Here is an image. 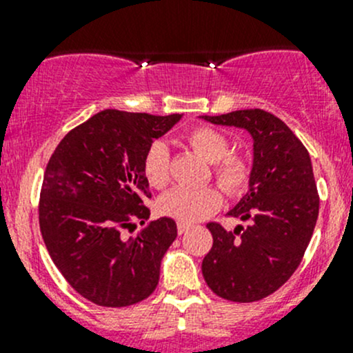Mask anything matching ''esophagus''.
<instances>
[{
	"label": "esophagus",
	"mask_w": 353,
	"mask_h": 353,
	"mask_svg": "<svg viewBox=\"0 0 353 353\" xmlns=\"http://www.w3.org/2000/svg\"><path fill=\"white\" fill-rule=\"evenodd\" d=\"M186 230H190V225H188V223H183V222H177V234H184L186 232Z\"/></svg>",
	"instance_id": "1"
}]
</instances>
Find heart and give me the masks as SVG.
Returning a JSON list of instances; mask_svg holds the SVG:
<instances>
[{"mask_svg": "<svg viewBox=\"0 0 353 353\" xmlns=\"http://www.w3.org/2000/svg\"><path fill=\"white\" fill-rule=\"evenodd\" d=\"M186 143L205 162L212 163V176L227 196H239L251 181V163L241 154H230V140L210 126H198L186 134ZM147 183L155 190L169 184V150L162 141H154L147 148L141 162ZM222 203L216 188L203 186L196 190L174 188L159 199V212L177 222L194 223L212 215Z\"/></svg>", "mask_w": 353, "mask_h": 353, "instance_id": "heart-1", "label": "heart"}]
</instances>
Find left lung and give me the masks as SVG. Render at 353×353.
Segmentation results:
<instances>
[{
    "label": "left lung",
    "instance_id": "8db88e82",
    "mask_svg": "<svg viewBox=\"0 0 353 353\" xmlns=\"http://www.w3.org/2000/svg\"><path fill=\"white\" fill-rule=\"evenodd\" d=\"M203 117L244 128L254 140L249 191L229 213L251 223L234 232L216 222L206 225L213 245L201 263L203 276L225 301H261L290 279L314 232L319 194L311 157L290 128L268 110Z\"/></svg>",
    "mask_w": 353,
    "mask_h": 353
}]
</instances>
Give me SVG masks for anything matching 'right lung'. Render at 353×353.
Listing matches in <instances>:
<instances>
[{
  "label": "right lung",
  "mask_w": 353,
  "mask_h": 353,
  "mask_svg": "<svg viewBox=\"0 0 353 353\" xmlns=\"http://www.w3.org/2000/svg\"><path fill=\"white\" fill-rule=\"evenodd\" d=\"M179 114L105 109L73 128L49 159L39 225L49 256L81 297L128 307L157 288L160 259L177 237L172 219H150L141 162ZM145 227L131 240L136 223Z\"/></svg>",
  "instance_id": "1"
}]
</instances>
